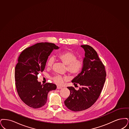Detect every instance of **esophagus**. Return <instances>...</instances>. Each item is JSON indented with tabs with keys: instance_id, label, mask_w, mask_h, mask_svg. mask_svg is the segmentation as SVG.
I'll return each mask as SVG.
<instances>
[{
	"instance_id": "obj_1",
	"label": "esophagus",
	"mask_w": 129,
	"mask_h": 129,
	"mask_svg": "<svg viewBox=\"0 0 129 129\" xmlns=\"http://www.w3.org/2000/svg\"><path fill=\"white\" fill-rule=\"evenodd\" d=\"M62 88V87H60V86H57V89H61Z\"/></svg>"
}]
</instances>
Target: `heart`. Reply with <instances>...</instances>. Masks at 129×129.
Wrapping results in <instances>:
<instances>
[{
    "label": "heart",
    "mask_w": 129,
    "mask_h": 129,
    "mask_svg": "<svg viewBox=\"0 0 129 129\" xmlns=\"http://www.w3.org/2000/svg\"><path fill=\"white\" fill-rule=\"evenodd\" d=\"M58 58L63 64L67 66V71L73 76H77L79 74L82 69L83 62L81 60H77V56L72 51H63L58 54ZM54 61L53 58L50 57L47 62V67H52ZM69 79V77L67 76L62 77L57 76L53 78V81L56 84L61 85L64 81L68 80Z\"/></svg>",
    "instance_id": "b5f03b06"
}]
</instances>
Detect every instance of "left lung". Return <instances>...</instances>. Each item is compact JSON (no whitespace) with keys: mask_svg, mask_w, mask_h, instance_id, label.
<instances>
[{"mask_svg":"<svg viewBox=\"0 0 129 129\" xmlns=\"http://www.w3.org/2000/svg\"><path fill=\"white\" fill-rule=\"evenodd\" d=\"M85 51L81 72L73 79L74 85L80 86L77 90L68 87L70 94L64 101L67 108L73 111H80L92 106L99 98L106 81L105 67L97 52L89 45H81Z\"/></svg>","mask_w":129,"mask_h":129,"instance_id":"left-lung-1","label":"left lung"}]
</instances>
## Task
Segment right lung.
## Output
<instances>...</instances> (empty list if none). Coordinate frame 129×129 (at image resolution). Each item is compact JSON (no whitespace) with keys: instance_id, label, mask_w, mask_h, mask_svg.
Listing matches in <instances>:
<instances>
[{"instance_id":"1","label":"right lung","mask_w":129,"mask_h":129,"mask_svg":"<svg viewBox=\"0 0 129 129\" xmlns=\"http://www.w3.org/2000/svg\"><path fill=\"white\" fill-rule=\"evenodd\" d=\"M59 48L54 43L41 42L22 51L15 68V85L18 94L23 103L33 108L44 106L48 92L56 89L55 84H41L38 75L45 69L51 52Z\"/></svg>"}]
</instances>
